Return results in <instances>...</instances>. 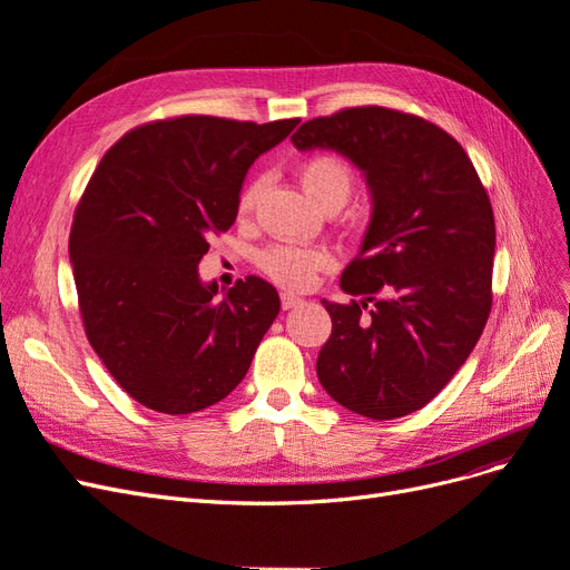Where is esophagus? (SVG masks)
Returning a JSON list of instances; mask_svg holds the SVG:
<instances>
[{"instance_id": "obj_1", "label": "esophagus", "mask_w": 570, "mask_h": 570, "mask_svg": "<svg viewBox=\"0 0 570 570\" xmlns=\"http://www.w3.org/2000/svg\"><path fill=\"white\" fill-rule=\"evenodd\" d=\"M299 304H302V299L297 295H289V292H283V295H281V306L285 308V312H287V308L299 306Z\"/></svg>"}]
</instances>
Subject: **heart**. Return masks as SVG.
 <instances>
[{"instance_id": "obj_1", "label": "heart", "mask_w": 570, "mask_h": 570, "mask_svg": "<svg viewBox=\"0 0 570 570\" xmlns=\"http://www.w3.org/2000/svg\"><path fill=\"white\" fill-rule=\"evenodd\" d=\"M297 178L304 193L312 197L323 209H342L350 202L356 174L352 164L335 151H318L306 157L299 168ZM258 197V180L247 183L239 189L237 212L247 216L254 209ZM335 264L333 254L325 247H299V245H271L258 252L256 266L266 278L285 289H306L318 278V273L331 271Z\"/></svg>"}]
</instances>
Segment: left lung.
Listing matches in <instances>:
<instances>
[{"mask_svg":"<svg viewBox=\"0 0 570 570\" xmlns=\"http://www.w3.org/2000/svg\"><path fill=\"white\" fill-rule=\"evenodd\" d=\"M297 149L325 147L364 170L373 218L325 302L333 333L316 373L337 404L373 421L423 409L473 352L492 308L494 214L469 154L430 120L352 107L306 120Z\"/></svg>","mask_w":570,"mask_h":570,"instance_id":"8db88e82","label":"left lung"}]
</instances>
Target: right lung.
I'll use <instances>...</instances> for the list:
<instances>
[{"label": "right lung", "mask_w": 570, "mask_h": 570, "mask_svg": "<svg viewBox=\"0 0 570 570\" xmlns=\"http://www.w3.org/2000/svg\"><path fill=\"white\" fill-rule=\"evenodd\" d=\"M297 124L161 118L126 132L95 168L68 239L78 306L101 364L142 406L202 411L247 375L278 292L247 275L216 299L197 264L235 223L249 166Z\"/></svg>", "instance_id": "obj_1"}]
</instances>
